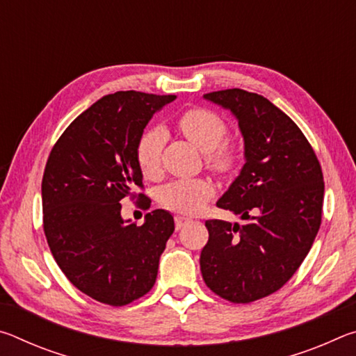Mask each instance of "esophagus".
<instances>
[{
    "label": "esophagus",
    "mask_w": 356,
    "mask_h": 356,
    "mask_svg": "<svg viewBox=\"0 0 356 356\" xmlns=\"http://www.w3.org/2000/svg\"><path fill=\"white\" fill-rule=\"evenodd\" d=\"M174 221H176V229L179 231V229H182L185 225H188L191 220L186 218V216H182V215H176V218H174Z\"/></svg>",
    "instance_id": "34e87169"
}]
</instances>
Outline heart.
<instances>
[{
	"label": "heart",
	"mask_w": 356,
	"mask_h": 356,
	"mask_svg": "<svg viewBox=\"0 0 356 356\" xmlns=\"http://www.w3.org/2000/svg\"><path fill=\"white\" fill-rule=\"evenodd\" d=\"M179 129L201 152L207 154V161L215 170L226 171L232 166V149L221 144L227 129L218 114L206 108H193L180 116ZM163 144L165 134L161 129H150L140 138L136 146V161L144 176L154 177L159 172ZM212 195L213 186L207 180H176L163 186L160 201L176 212L196 213Z\"/></svg>",
	"instance_id": "b5f03b06"
}]
</instances>
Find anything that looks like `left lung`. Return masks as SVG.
Returning <instances> with one entry per match:
<instances>
[{"mask_svg": "<svg viewBox=\"0 0 356 356\" xmlns=\"http://www.w3.org/2000/svg\"><path fill=\"white\" fill-rule=\"evenodd\" d=\"M202 97L238 122L245 165L216 206L245 222L206 221L201 273L216 295L250 303L284 286L308 256L322 220V170L297 124L268 99L243 89Z\"/></svg>", "mask_w": 356, "mask_h": 356, "instance_id": "left-lung-1", "label": "left lung"}]
</instances>
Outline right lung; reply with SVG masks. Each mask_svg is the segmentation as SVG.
<instances>
[{
    "label": "right lung",
    "instance_id": "1",
    "mask_svg": "<svg viewBox=\"0 0 356 356\" xmlns=\"http://www.w3.org/2000/svg\"><path fill=\"white\" fill-rule=\"evenodd\" d=\"M174 99L105 95L65 129L48 156L42 179L48 246L72 284L100 303L129 305L155 284L172 215L156 209L136 226L122 218L120 201L143 185L136 146L144 129Z\"/></svg>",
    "mask_w": 356,
    "mask_h": 356
}]
</instances>
